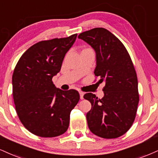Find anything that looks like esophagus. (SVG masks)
<instances>
[{
  "label": "esophagus",
  "instance_id": "obj_1",
  "mask_svg": "<svg viewBox=\"0 0 158 158\" xmlns=\"http://www.w3.org/2000/svg\"><path fill=\"white\" fill-rule=\"evenodd\" d=\"M85 93L82 92V91H79V95H80V98L81 99H83V96H84Z\"/></svg>",
  "mask_w": 158,
  "mask_h": 158
}]
</instances>
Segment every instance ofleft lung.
Here are the masks:
<instances>
[{"mask_svg":"<svg viewBox=\"0 0 158 158\" xmlns=\"http://www.w3.org/2000/svg\"><path fill=\"white\" fill-rule=\"evenodd\" d=\"M78 37L94 49L95 76L100 78L98 82L105 83L101 99L91 93L84 95L92 106L86 115L87 125L101 138H118L133 123L139 102L133 63L123 43L106 28H93Z\"/></svg>","mask_w":158,"mask_h":158,"instance_id":"left-lung-1","label":"left lung"}]
</instances>
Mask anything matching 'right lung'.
<instances>
[{"mask_svg": "<svg viewBox=\"0 0 158 158\" xmlns=\"http://www.w3.org/2000/svg\"><path fill=\"white\" fill-rule=\"evenodd\" d=\"M77 34L40 41L30 47L17 63L12 75V95L23 125L35 135L53 138L69 126L70 114L79 101L76 90L56 88L52 78L60 72L64 55Z\"/></svg>", "mask_w": 158, "mask_h": 158, "instance_id": "right-lung-1", "label": "right lung"}]
</instances>
